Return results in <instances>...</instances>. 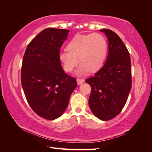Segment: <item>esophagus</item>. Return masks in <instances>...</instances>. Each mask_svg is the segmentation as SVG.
I'll use <instances>...</instances> for the list:
<instances>
[{
    "mask_svg": "<svg viewBox=\"0 0 152 152\" xmlns=\"http://www.w3.org/2000/svg\"><path fill=\"white\" fill-rule=\"evenodd\" d=\"M84 82V79H77V84L78 85L82 84Z\"/></svg>",
    "mask_w": 152,
    "mask_h": 152,
    "instance_id": "obj_1",
    "label": "esophagus"
}]
</instances>
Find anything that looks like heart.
<instances>
[{
  "instance_id": "obj_1",
  "label": "heart",
  "mask_w": 152,
  "mask_h": 152,
  "mask_svg": "<svg viewBox=\"0 0 152 152\" xmlns=\"http://www.w3.org/2000/svg\"><path fill=\"white\" fill-rule=\"evenodd\" d=\"M67 50L59 54L58 58L63 70L72 72L81 63L77 74L84 75L96 72L102 67L107 53L108 44L104 37L98 33L77 35L68 43Z\"/></svg>"
}]
</instances>
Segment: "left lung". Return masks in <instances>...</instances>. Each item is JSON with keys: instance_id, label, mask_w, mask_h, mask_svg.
I'll use <instances>...</instances> for the list:
<instances>
[{"instance_id": "8db88e82", "label": "left lung", "mask_w": 152, "mask_h": 152, "mask_svg": "<svg viewBox=\"0 0 152 152\" xmlns=\"http://www.w3.org/2000/svg\"><path fill=\"white\" fill-rule=\"evenodd\" d=\"M99 31L108 39V56L103 67L86 82L91 87V110L96 117L106 121L115 117L126 104L131 89V63L118 35L108 29Z\"/></svg>"}]
</instances>
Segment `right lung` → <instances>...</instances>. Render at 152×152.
<instances>
[{"instance_id":"obj_1","label":"right lung","mask_w":152,"mask_h":152,"mask_svg":"<svg viewBox=\"0 0 152 152\" xmlns=\"http://www.w3.org/2000/svg\"><path fill=\"white\" fill-rule=\"evenodd\" d=\"M69 31L42 30L28 45L23 59L21 81L27 102L38 115L48 120L62 115L77 87L76 79L65 73L58 58Z\"/></svg>"}]
</instances>
